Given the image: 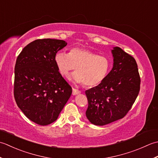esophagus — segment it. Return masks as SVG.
Wrapping results in <instances>:
<instances>
[{
	"label": "esophagus",
	"mask_w": 158,
	"mask_h": 158,
	"mask_svg": "<svg viewBox=\"0 0 158 158\" xmlns=\"http://www.w3.org/2000/svg\"><path fill=\"white\" fill-rule=\"evenodd\" d=\"M79 93H80V91H79V90L76 89H74V88L72 89V94H73V95H78V94H79Z\"/></svg>",
	"instance_id": "obj_1"
}]
</instances>
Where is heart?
<instances>
[{"label": "heart", "mask_w": 158, "mask_h": 158, "mask_svg": "<svg viewBox=\"0 0 158 158\" xmlns=\"http://www.w3.org/2000/svg\"><path fill=\"white\" fill-rule=\"evenodd\" d=\"M54 63L60 74L67 77L76 68V73L70 80L92 88L102 83L108 74L110 60L99 56L93 51L80 48H70L67 54L57 52Z\"/></svg>", "instance_id": "b5f03b06"}]
</instances>
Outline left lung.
Returning a JSON list of instances; mask_svg holds the SVG:
<instances>
[{
  "label": "left lung",
  "mask_w": 158,
  "mask_h": 158,
  "mask_svg": "<svg viewBox=\"0 0 158 158\" xmlns=\"http://www.w3.org/2000/svg\"><path fill=\"white\" fill-rule=\"evenodd\" d=\"M113 67L99 85L86 90V116L91 123L104 125L123 118L139 93L140 78L134 57L119 47L112 50Z\"/></svg>",
  "instance_id": "8db88e82"
}]
</instances>
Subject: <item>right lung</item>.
Masks as SVG:
<instances>
[{
  "mask_svg": "<svg viewBox=\"0 0 158 158\" xmlns=\"http://www.w3.org/2000/svg\"><path fill=\"white\" fill-rule=\"evenodd\" d=\"M67 46L63 40H37L28 44L16 60L14 98L19 108L34 123L55 121L72 93L54 63V55Z\"/></svg>",
  "mask_w": 158,
  "mask_h": 158,
  "instance_id": "add662e5",
  "label": "right lung"
}]
</instances>
